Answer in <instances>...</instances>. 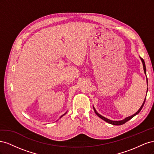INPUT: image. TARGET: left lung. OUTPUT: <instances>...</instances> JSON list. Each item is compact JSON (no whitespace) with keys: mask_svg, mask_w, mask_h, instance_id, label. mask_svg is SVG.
I'll list each match as a JSON object with an SVG mask.
<instances>
[{"mask_svg":"<svg viewBox=\"0 0 154 154\" xmlns=\"http://www.w3.org/2000/svg\"><path fill=\"white\" fill-rule=\"evenodd\" d=\"M139 58H140V59H141V62H142V63H143L144 72V74H146V70L145 63H144V60H143L141 57H139ZM146 83H147V84H148V79H147V77H146ZM147 92H148V88H147V91H146V94H147ZM145 100H146V97H145V98H144V101H143V103L142 105L141 106L140 108H139V109L136 112V113H135V114H133V115H132V116H128V117L125 118V119H123V120H120V121H113V120H110V119H107V118H106L103 117V116H101V114H100L98 112H97L96 111V110L95 109V108H94V106H93V109H94V112H95L97 116H98L99 118H100L101 119H102L103 120L105 121L106 122L109 123H110V124H111V125H123V124L125 123L126 122H127L128 121H129L130 119H131L132 118H134V117L135 116L137 115V114H138L139 112H140V111L141 110L142 108H143V106H144V102H145Z\"/></svg>","mask_w":154,"mask_h":154,"instance_id":"obj_1","label":"left lung"}]
</instances>
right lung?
Instances as JSON below:
<instances>
[{"instance_id":"obj_1","label":"right lung","mask_w":154,"mask_h":154,"mask_svg":"<svg viewBox=\"0 0 154 154\" xmlns=\"http://www.w3.org/2000/svg\"><path fill=\"white\" fill-rule=\"evenodd\" d=\"M66 113H67V112H66V113H65V114H63V115H62V116H61V117H60V118H62V117H63V116H64V115H65V114H66Z\"/></svg>"}]
</instances>
